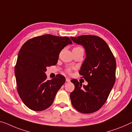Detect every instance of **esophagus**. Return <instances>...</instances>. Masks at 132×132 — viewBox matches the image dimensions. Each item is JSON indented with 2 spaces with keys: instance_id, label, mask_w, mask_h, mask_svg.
<instances>
[{
  "instance_id": "esophagus-1",
  "label": "esophagus",
  "mask_w": 132,
  "mask_h": 132,
  "mask_svg": "<svg viewBox=\"0 0 132 132\" xmlns=\"http://www.w3.org/2000/svg\"><path fill=\"white\" fill-rule=\"evenodd\" d=\"M66 81L67 82H70V79L69 78H68V77H67L66 78Z\"/></svg>"
}]
</instances>
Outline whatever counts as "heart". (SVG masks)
Masks as SVG:
<instances>
[{"label": "heart", "mask_w": 132, "mask_h": 132, "mask_svg": "<svg viewBox=\"0 0 132 132\" xmlns=\"http://www.w3.org/2000/svg\"><path fill=\"white\" fill-rule=\"evenodd\" d=\"M80 48V47H76V48ZM68 71H70V70H68Z\"/></svg>", "instance_id": "1"}]
</instances>
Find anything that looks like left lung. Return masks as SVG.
<instances>
[{"label": "left lung", "instance_id": "8db88e82", "mask_svg": "<svg viewBox=\"0 0 132 132\" xmlns=\"http://www.w3.org/2000/svg\"><path fill=\"white\" fill-rule=\"evenodd\" d=\"M74 43L82 45L86 58L79 73L88 82L71 80L75 86L70 94L73 107L82 113H92L99 110L106 102L114 86L116 62L107 43L101 38L93 35L71 37Z\"/></svg>", "mask_w": 132, "mask_h": 132}]
</instances>
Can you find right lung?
<instances>
[{
	"label": "right lung",
	"mask_w": 132,
	"mask_h": 132,
	"mask_svg": "<svg viewBox=\"0 0 132 132\" xmlns=\"http://www.w3.org/2000/svg\"><path fill=\"white\" fill-rule=\"evenodd\" d=\"M71 40L67 36L44 35L27 40L20 50L15 68L17 90L21 100L34 111L48 109L65 82L58 74L46 80V67L57 63L60 52Z\"/></svg>",
	"instance_id": "obj_1"
}]
</instances>
